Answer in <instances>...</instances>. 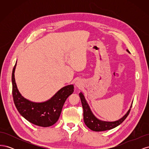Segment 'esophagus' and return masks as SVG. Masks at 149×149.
<instances>
[{
	"label": "esophagus",
	"mask_w": 149,
	"mask_h": 149,
	"mask_svg": "<svg viewBox=\"0 0 149 149\" xmlns=\"http://www.w3.org/2000/svg\"><path fill=\"white\" fill-rule=\"evenodd\" d=\"M75 86L76 88H81L82 87V83H81V81H76L75 82Z\"/></svg>",
	"instance_id": "obj_1"
}]
</instances>
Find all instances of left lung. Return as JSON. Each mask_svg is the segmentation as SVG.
I'll return each instance as SVG.
<instances>
[{"label": "left lung", "mask_w": 149, "mask_h": 149, "mask_svg": "<svg viewBox=\"0 0 149 149\" xmlns=\"http://www.w3.org/2000/svg\"><path fill=\"white\" fill-rule=\"evenodd\" d=\"M129 53H130L128 49H126ZM79 97L81 99V104L83 108V118H84V122L85 124L86 125L87 127L89 128L91 130H93V131L100 132V131H104V130H110L113 128H115L117 126L120 125L121 123H123V122L126 119L127 116L129 115L130 108L132 107V104L130 106L129 109L128 111L126 112V114L119 119L118 120L116 121H104L99 119L96 117L94 115L93 112L91 111V108H90L88 103L87 102L86 100L84 94L81 92L79 94Z\"/></svg>", "instance_id": "obj_1"}]
</instances>
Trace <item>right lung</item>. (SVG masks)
<instances>
[{"mask_svg":"<svg viewBox=\"0 0 149 149\" xmlns=\"http://www.w3.org/2000/svg\"><path fill=\"white\" fill-rule=\"evenodd\" d=\"M17 61L12 74L13 102L20 115L36 125L47 127L55 124L59 119L66 99L74 92L73 84L63 87L49 100L35 102L25 98L17 88L15 79Z\"/></svg>","mask_w":149,"mask_h":149,"instance_id":"add662e5","label":"right lung"}]
</instances>
